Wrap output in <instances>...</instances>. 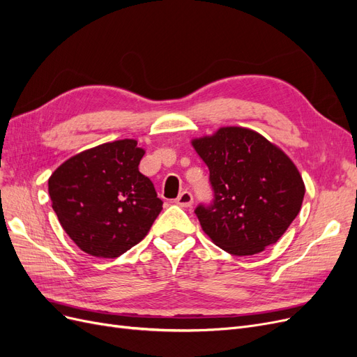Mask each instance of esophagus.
<instances>
[{"mask_svg":"<svg viewBox=\"0 0 357 357\" xmlns=\"http://www.w3.org/2000/svg\"><path fill=\"white\" fill-rule=\"evenodd\" d=\"M176 204L180 205V207H190L193 204V197L192 193L188 190H183L180 195L176 198Z\"/></svg>","mask_w":357,"mask_h":357,"instance_id":"obj_1","label":"esophagus"}]
</instances>
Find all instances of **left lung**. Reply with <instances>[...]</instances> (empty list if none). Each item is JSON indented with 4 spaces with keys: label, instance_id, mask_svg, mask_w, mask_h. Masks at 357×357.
<instances>
[{
    "label": "left lung",
    "instance_id": "left-lung-1",
    "mask_svg": "<svg viewBox=\"0 0 357 357\" xmlns=\"http://www.w3.org/2000/svg\"><path fill=\"white\" fill-rule=\"evenodd\" d=\"M192 144L210 169L213 189V201L195 208L202 231L235 256L275 244L305 195L294 162L261 134L238 126L220 128Z\"/></svg>",
    "mask_w": 357,
    "mask_h": 357
}]
</instances>
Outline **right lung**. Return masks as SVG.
I'll return each instance as SVG.
<instances>
[{"label":"right lung","instance_id":"add662e5","mask_svg":"<svg viewBox=\"0 0 357 357\" xmlns=\"http://www.w3.org/2000/svg\"><path fill=\"white\" fill-rule=\"evenodd\" d=\"M135 139L105 143L70 158L49 178L52 208L84 253L114 259L142 241L162 210L138 169Z\"/></svg>","mask_w":357,"mask_h":357}]
</instances>
